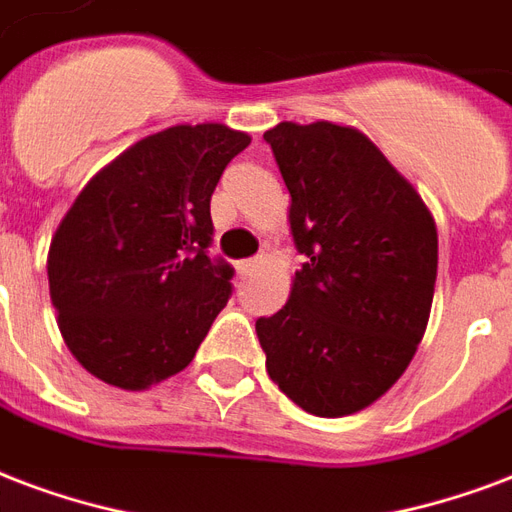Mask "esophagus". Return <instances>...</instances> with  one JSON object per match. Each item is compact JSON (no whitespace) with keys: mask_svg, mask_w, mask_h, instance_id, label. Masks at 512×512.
<instances>
[{"mask_svg":"<svg viewBox=\"0 0 512 512\" xmlns=\"http://www.w3.org/2000/svg\"><path fill=\"white\" fill-rule=\"evenodd\" d=\"M259 264H261V256H253V259H242V261H237V272H240V275H248V272L256 270Z\"/></svg>","mask_w":512,"mask_h":512,"instance_id":"34e87169","label":"esophagus"}]
</instances>
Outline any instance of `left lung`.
I'll use <instances>...</instances> for the list:
<instances>
[{
  "instance_id": "obj_1",
  "label": "left lung",
  "mask_w": 512,
  "mask_h": 512,
  "mask_svg": "<svg viewBox=\"0 0 512 512\" xmlns=\"http://www.w3.org/2000/svg\"><path fill=\"white\" fill-rule=\"evenodd\" d=\"M264 140L305 256L283 310L256 321L267 372L307 413L351 416L397 383L424 337L437 229L416 188L351 126L283 121Z\"/></svg>"
}]
</instances>
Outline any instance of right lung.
Returning <instances> with one entry per match:
<instances>
[{
    "instance_id": "add662e5",
    "label": "right lung",
    "mask_w": 512,
    "mask_h": 512,
    "mask_svg": "<svg viewBox=\"0 0 512 512\" xmlns=\"http://www.w3.org/2000/svg\"><path fill=\"white\" fill-rule=\"evenodd\" d=\"M251 137L172 126L121 153L64 215L48 253L51 302L72 356L118 388L186 370L232 297L210 259V197Z\"/></svg>"
}]
</instances>
